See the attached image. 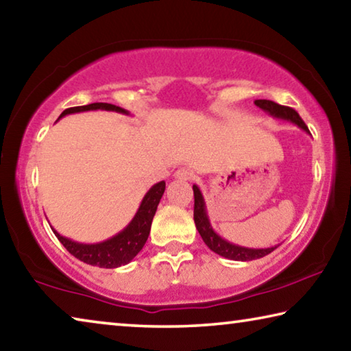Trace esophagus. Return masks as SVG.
<instances>
[{
  "instance_id": "34e87169",
  "label": "esophagus",
  "mask_w": 351,
  "mask_h": 351,
  "mask_svg": "<svg viewBox=\"0 0 351 351\" xmlns=\"http://www.w3.org/2000/svg\"><path fill=\"white\" fill-rule=\"evenodd\" d=\"M174 176H176V179H179V180H191L194 177L193 171L188 169V168H179L176 171Z\"/></svg>"
}]
</instances>
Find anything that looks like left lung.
<instances>
[{
    "instance_id": "left-lung-1",
    "label": "left lung",
    "mask_w": 351,
    "mask_h": 351,
    "mask_svg": "<svg viewBox=\"0 0 351 351\" xmlns=\"http://www.w3.org/2000/svg\"><path fill=\"white\" fill-rule=\"evenodd\" d=\"M255 104L260 108H263L264 112L272 114L274 118L286 119V121L297 124L298 128L303 129L305 132H309L305 121H303L300 114H298L294 108L280 106L277 102L267 101V99H256ZM193 191H194V223H196V228L200 237H202L204 243L208 245L210 250H213L215 254L221 255L223 258H228V260H233V261H252V260H258V258L269 255L278 247L275 245V247H267V249H249V247H241L237 244H232L223 238H221L219 234L215 232L213 227H211L208 215H206V210H205V200L197 185H193Z\"/></svg>"
}]
</instances>
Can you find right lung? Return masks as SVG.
Instances as JSON below:
<instances>
[{"label": "right lung", "instance_id": "1", "mask_svg": "<svg viewBox=\"0 0 351 351\" xmlns=\"http://www.w3.org/2000/svg\"><path fill=\"white\" fill-rule=\"evenodd\" d=\"M87 110H112V112H119L125 113L124 108L107 104V102H95V104L88 106H79V107H71L63 110L60 118L65 117V114L76 113V112H87ZM166 183L158 182L149 189L146 196L143 197L140 208H138L136 215L130 223L125 227L123 232L114 234L113 238L104 241V243L97 244H80L76 241H71L65 237H62L53 228L54 234L57 239L60 241L63 247L70 252L73 256H76L77 260L91 264V266L97 267H106V269H113L124 266V264L130 263L134 258L138 255V252L143 249V245L146 244L149 232H151L152 219L155 211H157V206L160 204V199H162L165 193Z\"/></svg>", "mask_w": 351, "mask_h": 351}]
</instances>
